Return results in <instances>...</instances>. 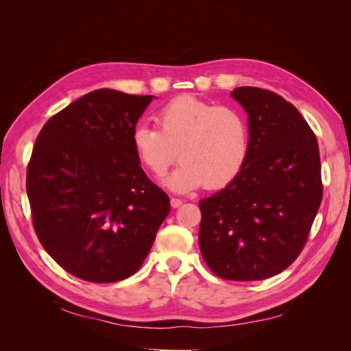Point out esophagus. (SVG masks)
<instances>
[{"mask_svg": "<svg viewBox=\"0 0 351 351\" xmlns=\"http://www.w3.org/2000/svg\"><path fill=\"white\" fill-rule=\"evenodd\" d=\"M169 202H171V206L173 208H178L180 205L183 204V200L182 199H177V197H171V199H169Z\"/></svg>", "mask_w": 351, "mask_h": 351, "instance_id": "obj_1", "label": "esophagus"}]
</instances>
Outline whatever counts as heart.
<instances>
[{
    "mask_svg": "<svg viewBox=\"0 0 351 351\" xmlns=\"http://www.w3.org/2000/svg\"><path fill=\"white\" fill-rule=\"evenodd\" d=\"M156 127L136 125L132 143L137 161L154 177H162L178 156L182 162L165 180L174 192L186 193L202 184H228L246 161L247 124L243 114L192 95H182L158 111Z\"/></svg>",
    "mask_w": 351,
    "mask_h": 351,
    "instance_id": "1",
    "label": "heart"
}]
</instances>
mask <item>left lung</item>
Segmentation results:
<instances>
[{
  "instance_id": "1",
  "label": "left lung",
  "mask_w": 351,
  "mask_h": 351,
  "mask_svg": "<svg viewBox=\"0 0 351 351\" xmlns=\"http://www.w3.org/2000/svg\"><path fill=\"white\" fill-rule=\"evenodd\" d=\"M249 115V149L226 189L202 199L199 247L217 277L256 281L297 259L322 200L319 146L293 104L267 89L231 92Z\"/></svg>"
}]
</instances>
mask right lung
<instances>
[{
    "instance_id": "right-lung-1",
    "label": "right lung",
    "mask_w": 351,
    "mask_h": 351,
    "mask_svg": "<svg viewBox=\"0 0 351 351\" xmlns=\"http://www.w3.org/2000/svg\"><path fill=\"white\" fill-rule=\"evenodd\" d=\"M98 89L52 115L36 137L26 190L34 228L61 268L90 282L132 277L169 212L132 134L152 101Z\"/></svg>"
}]
</instances>
